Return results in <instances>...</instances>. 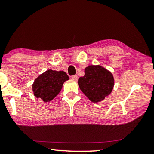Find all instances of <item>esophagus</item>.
Returning a JSON list of instances; mask_svg holds the SVG:
<instances>
[{"instance_id":"esophagus-1","label":"esophagus","mask_w":154,"mask_h":154,"mask_svg":"<svg viewBox=\"0 0 154 154\" xmlns=\"http://www.w3.org/2000/svg\"><path fill=\"white\" fill-rule=\"evenodd\" d=\"M71 79H72L73 81H77V80L79 79V77H78L77 75H72V76H71Z\"/></svg>"}]
</instances>
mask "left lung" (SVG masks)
Wrapping results in <instances>:
<instances>
[{"label":"left lung","instance_id":"left-lung-1","mask_svg":"<svg viewBox=\"0 0 154 154\" xmlns=\"http://www.w3.org/2000/svg\"><path fill=\"white\" fill-rule=\"evenodd\" d=\"M80 89L94 103L100 102L111 94L114 86L112 73L100 65H90L85 75L78 81Z\"/></svg>","mask_w":154,"mask_h":154}]
</instances>
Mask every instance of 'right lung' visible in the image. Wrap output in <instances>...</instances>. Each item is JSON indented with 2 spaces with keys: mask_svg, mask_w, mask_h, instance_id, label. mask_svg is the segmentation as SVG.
Listing matches in <instances>:
<instances>
[{
  "mask_svg": "<svg viewBox=\"0 0 154 154\" xmlns=\"http://www.w3.org/2000/svg\"><path fill=\"white\" fill-rule=\"evenodd\" d=\"M69 79L68 75L64 71L47 70L33 82V94L36 98H41L44 102H50L60 93L63 84Z\"/></svg>",
  "mask_w": 154,
  "mask_h": 154,
  "instance_id": "add662e5",
  "label": "right lung"
}]
</instances>
